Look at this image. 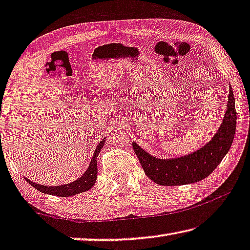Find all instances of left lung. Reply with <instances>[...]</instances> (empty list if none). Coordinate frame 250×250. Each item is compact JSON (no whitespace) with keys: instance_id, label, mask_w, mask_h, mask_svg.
<instances>
[{"instance_id":"left-lung-1","label":"left lung","mask_w":250,"mask_h":250,"mask_svg":"<svg viewBox=\"0 0 250 250\" xmlns=\"http://www.w3.org/2000/svg\"><path fill=\"white\" fill-rule=\"evenodd\" d=\"M235 96L229 86L228 103L220 126L209 142L189 154L160 159L144 151L135 142L133 148L149 179L160 186H183L201 181L212 173L229 152L236 133Z\"/></svg>"}]
</instances>
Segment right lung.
Masks as SVG:
<instances>
[{
	"mask_svg": "<svg viewBox=\"0 0 250 250\" xmlns=\"http://www.w3.org/2000/svg\"><path fill=\"white\" fill-rule=\"evenodd\" d=\"M105 138L99 142L97 147L95 149V153L93 157H91L90 164L88 167L87 170L85 171L80 178L75 180L74 182L67 183V184H61V186H43V184H38L33 181H30L29 179H26V182H29L33 188H36L37 190H39L42 193L45 194H51V195H57V197H72V195L79 194L82 192H86L90 190L93 186H95L96 179H97V156L101 153L102 148L104 147V144H105Z\"/></svg>",
	"mask_w": 250,
	"mask_h": 250,
	"instance_id": "1",
	"label": "right lung"
}]
</instances>
